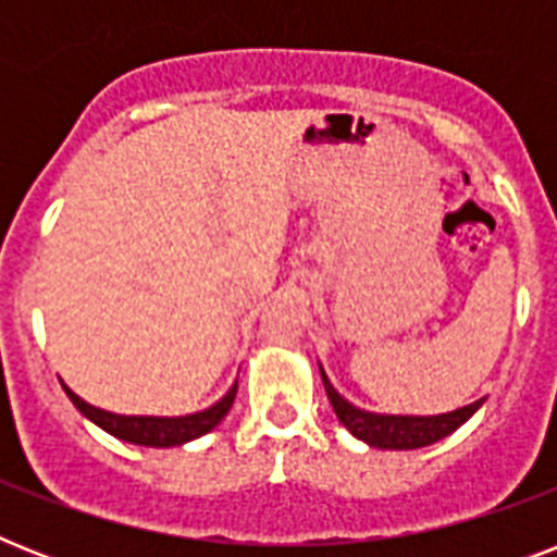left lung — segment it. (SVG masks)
Listing matches in <instances>:
<instances>
[{
    "label": "left lung",
    "mask_w": 557,
    "mask_h": 557,
    "mask_svg": "<svg viewBox=\"0 0 557 557\" xmlns=\"http://www.w3.org/2000/svg\"><path fill=\"white\" fill-rule=\"evenodd\" d=\"M321 370V381L326 396H330V405L338 416V422L347 428L356 440L367 442L370 448H384V450H413L424 448V445H433V442L445 440L450 433L457 431L459 424H466L471 416L483 407L485 398H476L471 405L457 407V410H448V413L436 416H401V413H372L364 407H356L349 398H344L335 389V384L330 381V375Z\"/></svg>",
    "instance_id": "obj_1"
}]
</instances>
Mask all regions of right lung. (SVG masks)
<instances>
[{
    "mask_svg": "<svg viewBox=\"0 0 557 557\" xmlns=\"http://www.w3.org/2000/svg\"><path fill=\"white\" fill-rule=\"evenodd\" d=\"M65 396L72 398V405L81 410L89 422L103 428L107 433L117 436V440L133 442V445H144V448H173V445H185V442L199 440L205 433H210L222 419L227 416L231 405L236 398V384H231L225 396L213 401L205 410L187 416H124L103 410V407L89 405L86 398H81L74 389L63 384Z\"/></svg>",
    "mask_w": 557,
    "mask_h": 557,
    "instance_id": "obj_1",
    "label": "right lung"
}]
</instances>
